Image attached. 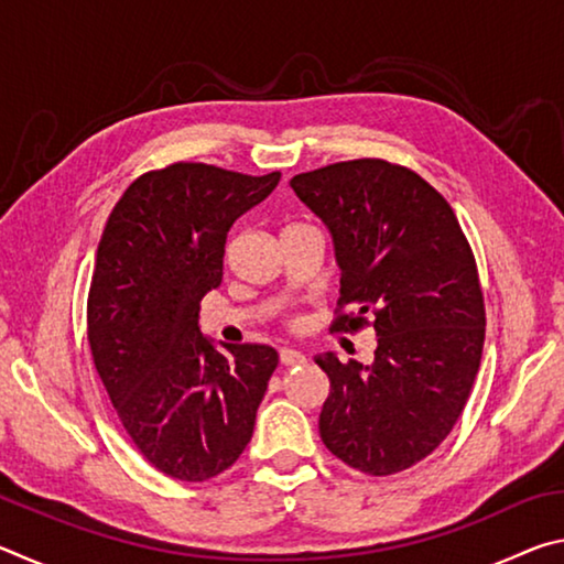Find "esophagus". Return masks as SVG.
<instances>
[{
  "label": "esophagus",
  "instance_id": "1",
  "mask_svg": "<svg viewBox=\"0 0 564 564\" xmlns=\"http://www.w3.org/2000/svg\"><path fill=\"white\" fill-rule=\"evenodd\" d=\"M279 358H281V362L283 366H303L305 362V356L301 350H293V348H281V352H279Z\"/></svg>",
  "mask_w": 564,
  "mask_h": 564
}]
</instances>
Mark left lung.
I'll list each match as a JSON object with an SVG mask.
<instances>
[{"label": "left lung", "instance_id": "1", "mask_svg": "<svg viewBox=\"0 0 564 564\" xmlns=\"http://www.w3.org/2000/svg\"><path fill=\"white\" fill-rule=\"evenodd\" d=\"M291 188L336 246L333 330L352 333L370 316L378 336L370 366L316 356L330 380L321 441L366 475L408 470L451 435L480 368L485 303L473 248L451 204L383 159L308 171Z\"/></svg>", "mask_w": 564, "mask_h": 564}]
</instances>
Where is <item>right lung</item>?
Wrapping results in <instances>:
<instances>
[{
	"instance_id": "right-lung-1",
	"label": "right lung",
	"mask_w": 564,
	"mask_h": 564,
	"mask_svg": "<svg viewBox=\"0 0 564 564\" xmlns=\"http://www.w3.org/2000/svg\"><path fill=\"white\" fill-rule=\"evenodd\" d=\"M279 181L178 161L133 181L101 234L87 303L94 366L137 451L174 480L204 482L238 460L279 366L271 346L221 352L198 328L228 231Z\"/></svg>"
}]
</instances>
